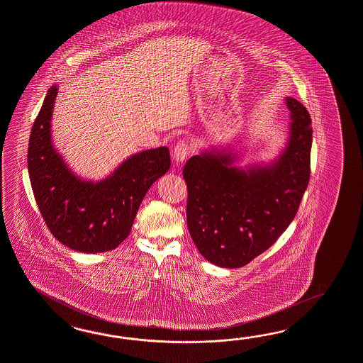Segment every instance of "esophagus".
Listing matches in <instances>:
<instances>
[{"mask_svg":"<svg viewBox=\"0 0 363 363\" xmlns=\"http://www.w3.org/2000/svg\"><path fill=\"white\" fill-rule=\"evenodd\" d=\"M190 155V144L186 140H179V142L174 145L173 150V159L176 162H182L185 161L186 157Z\"/></svg>","mask_w":363,"mask_h":363,"instance_id":"obj_1","label":"esophagus"}]
</instances>
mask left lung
Here are the masks:
<instances>
[{
    "instance_id": "1",
    "label": "left lung",
    "mask_w": 363,
    "mask_h": 363,
    "mask_svg": "<svg viewBox=\"0 0 363 363\" xmlns=\"http://www.w3.org/2000/svg\"><path fill=\"white\" fill-rule=\"evenodd\" d=\"M290 140L269 167H232L223 152L186 161V219L199 253L221 267H241L274 244L298 213L311 173L312 128L307 108L286 99Z\"/></svg>"
}]
</instances>
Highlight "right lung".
Segmentation results:
<instances>
[{"instance_id":"1","label":"right lung","mask_w":363,"mask_h":363,"mask_svg":"<svg viewBox=\"0 0 363 363\" xmlns=\"http://www.w3.org/2000/svg\"><path fill=\"white\" fill-rule=\"evenodd\" d=\"M57 88L51 86L31 128L27 169L36 204L55 239L84 253L118 247L133 228L152 184L170 168L167 147L143 150L125 160L106 179L81 181L64 164L51 142Z\"/></svg>"}]
</instances>
